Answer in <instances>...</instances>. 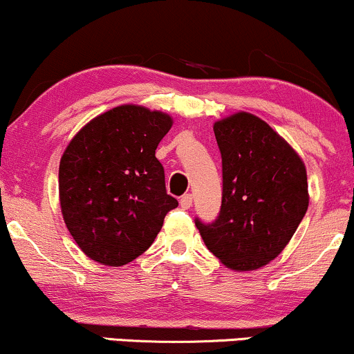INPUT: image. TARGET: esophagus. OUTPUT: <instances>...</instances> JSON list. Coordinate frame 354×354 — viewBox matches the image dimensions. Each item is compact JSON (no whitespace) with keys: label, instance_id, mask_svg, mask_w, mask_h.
<instances>
[{"label":"esophagus","instance_id":"esophagus-1","mask_svg":"<svg viewBox=\"0 0 354 354\" xmlns=\"http://www.w3.org/2000/svg\"><path fill=\"white\" fill-rule=\"evenodd\" d=\"M180 205H181L183 209H188L189 206L193 205V194H189V193L183 194L181 200H180Z\"/></svg>","mask_w":354,"mask_h":354}]
</instances>
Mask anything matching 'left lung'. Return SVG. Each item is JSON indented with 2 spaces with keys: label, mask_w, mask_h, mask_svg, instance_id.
Listing matches in <instances>:
<instances>
[{
  "label": "left lung",
  "mask_w": 354,
  "mask_h": 354,
  "mask_svg": "<svg viewBox=\"0 0 354 354\" xmlns=\"http://www.w3.org/2000/svg\"><path fill=\"white\" fill-rule=\"evenodd\" d=\"M213 129L223 163L221 209L213 223H194L223 265L258 270L281 253L306 214V168L270 124L250 113L216 121Z\"/></svg>",
  "instance_id": "left-lung-1"
}]
</instances>
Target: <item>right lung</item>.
Wrapping results in <instances>:
<instances>
[{
  "mask_svg": "<svg viewBox=\"0 0 354 354\" xmlns=\"http://www.w3.org/2000/svg\"><path fill=\"white\" fill-rule=\"evenodd\" d=\"M171 116L123 104L80 129L59 161V203L68 231L88 258L123 266L153 245L176 198L154 156Z\"/></svg>",
  "mask_w": 354,
  "mask_h": 354,
  "instance_id": "right-lung-1",
  "label": "right lung"
}]
</instances>
